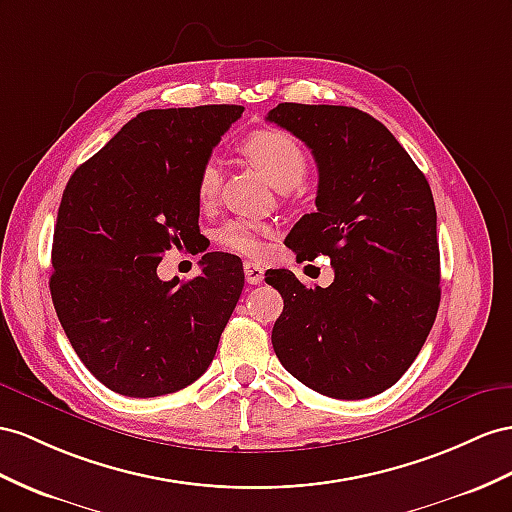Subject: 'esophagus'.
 <instances>
[{"label":"esophagus","instance_id":"esophagus-1","mask_svg":"<svg viewBox=\"0 0 512 512\" xmlns=\"http://www.w3.org/2000/svg\"><path fill=\"white\" fill-rule=\"evenodd\" d=\"M244 274H246V281L251 285H259L264 281V268L255 264V261H244Z\"/></svg>","mask_w":512,"mask_h":512}]
</instances>
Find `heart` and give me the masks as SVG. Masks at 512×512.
<instances>
[{
  "mask_svg": "<svg viewBox=\"0 0 512 512\" xmlns=\"http://www.w3.org/2000/svg\"><path fill=\"white\" fill-rule=\"evenodd\" d=\"M242 151L251 157L264 173L272 179L279 190L296 188L305 179L309 170V160L303 147L294 136L283 129H257L248 134L242 142ZM222 186V162L218 157H207L196 175V199L199 205L209 209L214 207ZM268 227L257 220L231 218L222 222L216 231V242L229 251L242 255H257L264 246V235Z\"/></svg>",
  "mask_w": 512,
  "mask_h": 512,
  "instance_id": "obj_1",
  "label": "heart"
}]
</instances>
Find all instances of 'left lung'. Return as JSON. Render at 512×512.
Returning a JSON list of instances; mask_svg holds the SVG:
<instances>
[{
    "label": "left lung",
    "instance_id": "1",
    "mask_svg": "<svg viewBox=\"0 0 512 512\" xmlns=\"http://www.w3.org/2000/svg\"><path fill=\"white\" fill-rule=\"evenodd\" d=\"M266 121L292 131L318 164L316 212L285 244L298 259L329 255L335 279L307 287L266 272L283 296L272 348L322 396L361 400L400 381L441 300L437 209L422 170L374 116L348 106L279 103Z\"/></svg>",
    "mask_w": 512,
    "mask_h": 512
}]
</instances>
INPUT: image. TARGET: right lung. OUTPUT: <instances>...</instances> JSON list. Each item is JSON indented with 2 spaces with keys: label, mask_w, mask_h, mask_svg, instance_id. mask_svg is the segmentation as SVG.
I'll return each mask as SVG.
<instances>
[{
  "label": "right lung",
  "mask_w": 512,
  "mask_h": 512,
  "mask_svg": "<svg viewBox=\"0 0 512 512\" xmlns=\"http://www.w3.org/2000/svg\"><path fill=\"white\" fill-rule=\"evenodd\" d=\"M242 106L140 112L71 175L51 246V300L99 383L155 398L212 363L244 287L242 261L205 253L201 274L162 281L170 248L201 238L196 175Z\"/></svg>",
  "instance_id": "right-lung-1"
}]
</instances>
